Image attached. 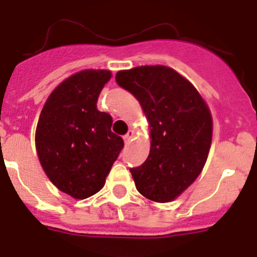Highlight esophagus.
<instances>
[{
	"instance_id": "obj_1",
	"label": "esophagus",
	"mask_w": 257,
	"mask_h": 257,
	"mask_svg": "<svg viewBox=\"0 0 257 257\" xmlns=\"http://www.w3.org/2000/svg\"><path fill=\"white\" fill-rule=\"evenodd\" d=\"M133 135H135V133H133V131H129V132L124 136V142H125V144H126V145H128L129 142L132 141Z\"/></svg>"
}]
</instances>
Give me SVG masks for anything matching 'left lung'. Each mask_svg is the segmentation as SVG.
Instances as JSON below:
<instances>
[{"label": "left lung", "mask_w": 257, "mask_h": 257, "mask_svg": "<svg viewBox=\"0 0 257 257\" xmlns=\"http://www.w3.org/2000/svg\"><path fill=\"white\" fill-rule=\"evenodd\" d=\"M118 86L139 100L150 126V153L131 169L136 188L155 202H170L201 174L212 145L213 118L187 78L163 65L120 70Z\"/></svg>", "instance_id": "obj_1"}]
</instances>
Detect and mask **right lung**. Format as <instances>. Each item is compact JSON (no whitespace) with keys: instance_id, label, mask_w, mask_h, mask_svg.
<instances>
[{"instance_id":"right-lung-1","label":"right lung","mask_w":257,"mask_h":257,"mask_svg":"<svg viewBox=\"0 0 257 257\" xmlns=\"http://www.w3.org/2000/svg\"><path fill=\"white\" fill-rule=\"evenodd\" d=\"M111 77L104 69L70 75L51 92L36 125V153L45 175L77 200L103 188L124 148L121 137L111 132V115L96 108Z\"/></svg>"}]
</instances>
